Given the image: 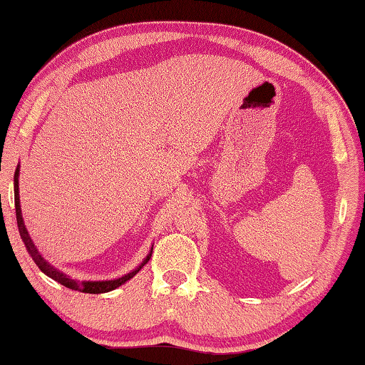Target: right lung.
<instances>
[{
  "mask_svg": "<svg viewBox=\"0 0 365 365\" xmlns=\"http://www.w3.org/2000/svg\"><path fill=\"white\" fill-rule=\"evenodd\" d=\"M17 178H19V167H17L16 173H14V205H16V219H17V227H19L21 239H22V242H24V245L27 248L29 255L32 257V259H34V262H36V264L38 266V268L42 269L43 273L47 274L48 277H51V279H55L56 282H60V284H63L65 287L73 289V291L88 292V294H103V292L113 291V289H117L121 284H125L126 281H130L133 276L138 274V271H140L143 266L149 262V258H151V255H153V248H151V252L148 253V257L143 259V263L138 266V268L133 269L131 273H128V274L117 277V279H110V281H76V279H73V277L63 274L61 271H58L56 268H53V266H51L47 262V259H45L42 255H40V252L37 250V247L34 245L31 235H29V232H27V229H26V225H24V219H22V212H21L19 180H17Z\"/></svg>",
  "mask_w": 365,
  "mask_h": 365,
  "instance_id": "add662e5",
  "label": "right lung"
}]
</instances>
